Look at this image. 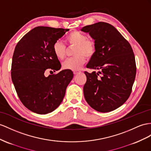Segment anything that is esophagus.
Wrapping results in <instances>:
<instances>
[{"instance_id": "obj_1", "label": "esophagus", "mask_w": 151, "mask_h": 151, "mask_svg": "<svg viewBox=\"0 0 151 151\" xmlns=\"http://www.w3.org/2000/svg\"><path fill=\"white\" fill-rule=\"evenodd\" d=\"M78 73H80V71H73V73H74L75 75L78 74Z\"/></svg>"}]
</instances>
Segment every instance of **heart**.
<instances>
[{"label":"heart","instance_id":"obj_1","mask_svg":"<svg viewBox=\"0 0 151 151\" xmlns=\"http://www.w3.org/2000/svg\"><path fill=\"white\" fill-rule=\"evenodd\" d=\"M65 41L69 45H76L75 57L70 58L64 62L63 67L65 69L78 70L86 63L87 57L94 55L96 51V44L93 40H87V36L82 32L75 30L68 34ZM53 52L58 59L63 60L66 52L65 45L60 41H57L53 45Z\"/></svg>","mask_w":151,"mask_h":151}]
</instances>
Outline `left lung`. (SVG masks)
Here are the masks:
<instances>
[{
	"label": "left lung",
	"mask_w": 151,
	"mask_h": 151,
	"mask_svg": "<svg viewBox=\"0 0 151 151\" xmlns=\"http://www.w3.org/2000/svg\"><path fill=\"white\" fill-rule=\"evenodd\" d=\"M80 30L89 34L96 44L95 53L86 67L99 71L85 72V99L95 110L109 112L122 105L131 92L137 71L132 48L108 23L98 22Z\"/></svg>",
	"instance_id": "left-lung-1"
}]
</instances>
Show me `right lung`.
I'll list each match as a JSON object with an SVG mask.
<instances>
[{"label": "right lung", "instance_id": "right-lung-1", "mask_svg": "<svg viewBox=\"0 0 151 151\" xmlns=\"http://www.w3.org/2000/svg\"><path fill=\"white\" fill-rule=\"evenodd\" d=\"M69 29L37 27L27 33L15 47L11 78L20 101L27 109L38 114L52 112L63 100L73 78L69 69L45 76L48 70H60L53 45Z\"/></svg>", "mask_w": 151, "mask_h": 151}]
</instances>
